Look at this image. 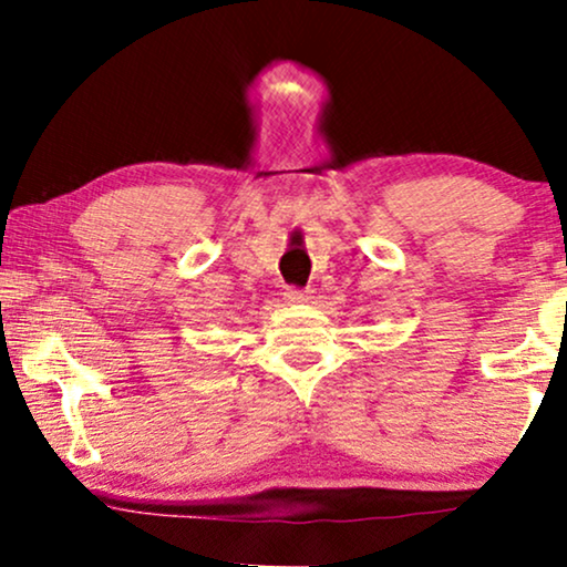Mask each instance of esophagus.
Listing matches in <instances>:
<instances>
[{"instance_id":"1","label":"esophagus","mask_w":567,"mask_h":567,"mask_svg":"<svg viewBox=\"0 0 567 567\" xmlns=\"http://www.w3.org/2000/svg\"><path fill=\"white\" fill-rule=\"evenodd\" d=\"M309 291H301V289H289L286 291V301H289V305H309Z\"/></svg>"}]
</instances>
